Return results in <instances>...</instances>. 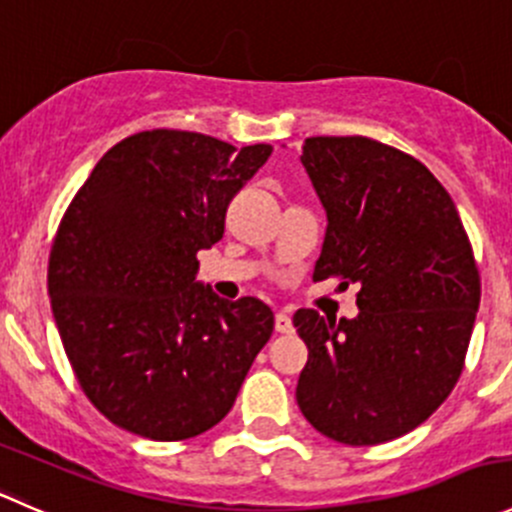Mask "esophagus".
Here are the masks:
<instances>
[{"label": "esophagus", "instance_id": "esophagus-1", "mask_svg": "<svg viewBox=\"0 0 512 512\" xmlns=\"http://www.w3.org/2000/svg\"><path fill=\"white\" fill-rule=\"evenodd\" d=\"M276 331L278 333H291L293 331L291 313H288V311H276Z\"/></svg>", "mask_w": 512, "mask_h": 512}]
</instances>
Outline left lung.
Returning <instances> with one entry per match:
<instances>
[{
  "instance_id": "obj_1",
  "label": "left lung",
  "mask_w": 512,
  "mask_h": 512,
  "mask_svg": "<svg viewBox=\"0 0 512 512\" xmlns=\"http://www.w3.org/2000/svg\"><path fill=\"white\" fill-rule=\"evenodd\" d=\"M301 164L326 209L313 281L361 286L356 318L293 316L308 346L296 401L346 445L401 438L463 371L480 276L458 209L413 156L366 136H311Z\"/></svg>"
}]
</instances>
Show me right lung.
<instances>
[{
    "label": "right lung",
    "instance_id": "obj_1",
    "mask_svg": "<svg viewBox=\"0 0 512 512\" xmlns=\"http://www.w3.org/2000/svg\"><path fill=\"white\" fill-rule=\"evenodd\" d=\"M194 131H141L111 146L69 204L49 298L86 398L119 428L186 440L214 428L273 333L254 296L196 281L201 249L271 156Z\"/></svg>",
    "mask_w": 512,
    "mask_h": 512
}]
</instances>
